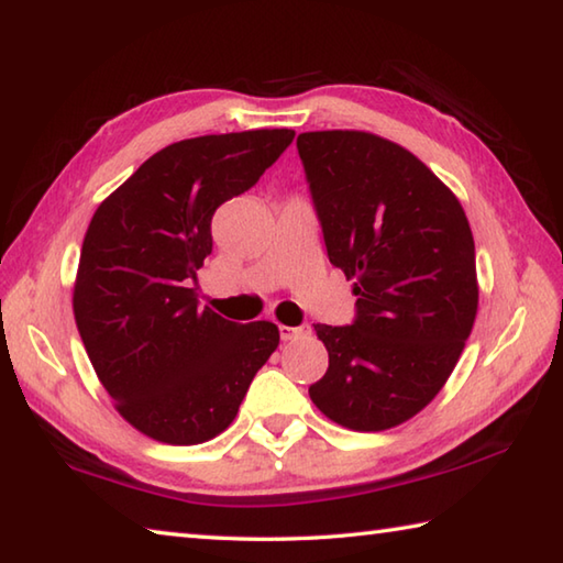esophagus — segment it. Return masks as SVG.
Instances as JSON below:
<instances>
[{"label":"esophagus","mask_w":563,"mask_h":563,"mask_svg":"<svg viewBox=\"0 0 563 563\" xmlns=\"http://www.w3.org/2000/svg\"><path fill=\"white\" fill-rule=\"evenodd\" d=\"M308 334H310V324H300V327L280 324V340L283 342H295V340H300V336H308Z\"/></svg>","instance_id":"obj_1"}]
</instances>
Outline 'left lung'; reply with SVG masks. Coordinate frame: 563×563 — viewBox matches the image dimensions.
<instances>
[{
	"mask_svg": "<svg viewBox=\"0 0 563 563\" xmlns=\"http://www.w3.org/2000/svg\"><path fill=\"white\" fill-rule=\"evenodd\" d=\"M327 255L354 280L352 324H314L330 366L310 398L352 431H386L433 401L477 314L475 241L455 194L372 132L298 135Z\"/></svg>",
	"mask_w": 563,
	"mask_h": 563,
	"instance_id": "1",
	"label": "left lung"
}]
</instances>
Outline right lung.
<instances>
[{"label": "right lung", "instance_id": "add662e5", "mask_svg": "<svg viewBox=\"0 0 563 563\" xmlns=\"http://www.w3.org/2000/svg\"><path fill=\"white\" fill-rule=\"evenodd\" d=\"M292 137L283 128L175 142L90 219L74 285L80 340L118 413L159 443L227 431L280 342L273 322L201 310L189 285L213 246V211L249 191Z\"/></svg>", "mask_w": 563, "mask_h": 563}]
</instances>
